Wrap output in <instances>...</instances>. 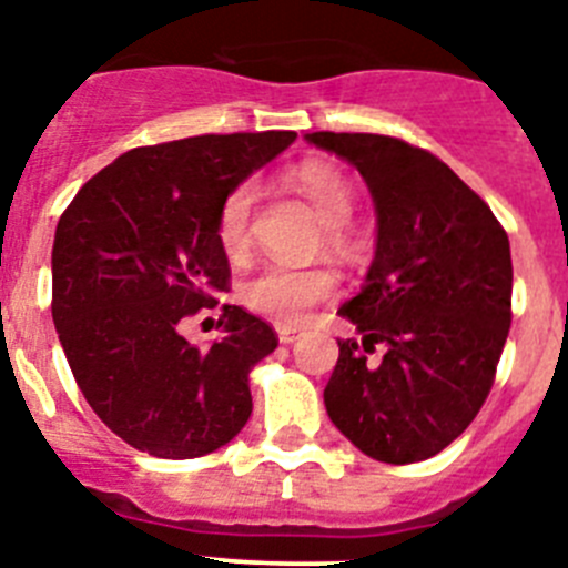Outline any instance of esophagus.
Returning a JSON list of instances; mask_svg holds the SVG:
<instances>
[{
  "label": "esophagus",
  "mask_w": 568,
  "mask_h": 568,
  "mask_svg": "<svg viewBox=\"0 0 568 568\" xmlns=\"http://www.w3.org/2000/svg\"><path fill=\"white\" fill-rule=\"evenodd\" d=\"M301 338V333L295 327H278V341L281 344H295Z\"/></svg>",
  "instance_id": "1"
}]
</instances>
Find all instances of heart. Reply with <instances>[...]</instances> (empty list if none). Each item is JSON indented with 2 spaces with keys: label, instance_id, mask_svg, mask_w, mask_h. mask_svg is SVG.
Returning <instances> with one entry per match:
<instances>
[{
  "label": "heart",
  "instance_id": "heart-1",
  "mask_svg": "<svg viewBox=\"0 0 568 568\" xmlns=\"http://www.w3.org/2000/svg\"><path fill=\"white\" fill-rule=\"evenodd\" d=\"M290 182L307 195L315 213L333 227L335 239H341V227L349 222L355 210V187L349 175L329 162H304L290 173ZM255 187L239 184L219 210V244L227 255H241L250 244V213H253ZM338 290V275L327 267H295L284 261H270L255 270L250 278L241 281V304L264 318L275 321L281 327L304 324L315 304L329 301Z\"/></svg>",
  "mask_w": 568,
  "mask_h": 568
}]
</instances>
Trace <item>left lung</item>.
Masks as SVG:
<instances>
[{"instance_id":"obj_1","label":"left lung","mask_w":568,"mask_h":568,"mask_svg":"<svg viewBox=\"0 0 568 568\" xmlns=\"http://www.w3.org/2000/svg\"><path fill=\"white\" fill-rule=\"evenodd\" d=\"M353 164L375 204V255L338 315L358 341H338L324 406L344 438L384 464L438 455L475 420L511 324L506 230L438 155L375 133H307ZM385 346L378 365L364 352Z\"/></svg>"}]
</instances>
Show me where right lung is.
I'll return each instance as SVG.
<instances>
[{
    "label": "right lung",
    "mask_w": 568,
    "mask_h": 568,
    "mask_svg": "<svg viewBox=\"0 0 568 568\" xmlns=\"http://www.w3.org/2000/svg\"><path fill=\"white\" fill-rule=\"evenodd\" d=\"M293 142L267 130L128 150L59 219L53 324L93 413L133 449L202 458L247 424L250 373L278 338L219 298L230 264L215 222L230 190ZM213 306L225 335L199 351L181 321Z\"/></svg>",
    "instance_id": "add662e5"
}]
</instances>
